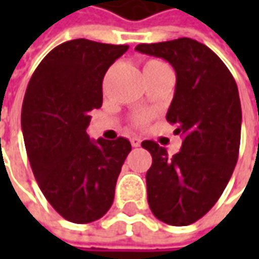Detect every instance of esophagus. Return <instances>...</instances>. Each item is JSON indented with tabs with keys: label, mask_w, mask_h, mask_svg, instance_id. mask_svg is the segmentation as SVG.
<instances>
[{
	"label": "esophagus",
	"mask_w": 259,
	"mask_h": 259,
	"mask_svg": "<svg viewBox=\"0 0 259 259\" xmlns=\"http://www.w3.org/2000/svg\"><path fill=\"white\" fill-rule=\"evenodd\" d=\"M131 144H133V147H140V145H141V138L133 137V138H131Z\"/></svg>",
	"instance_id": "obj_1"
}]
</instances>
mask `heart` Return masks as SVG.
Segmentation results:
<instances>
[{
	"mask_svg": "<svg viewBox=\"0 0 259 259\" xmlns=\"http://www.w3.org/2000/svg\"><path fill=\"white\" fill-rule=\"evenodd\" d=\"M163 66H167V65L163 63L161 60H155V59H153V60H148V62L145 63L144 70L157 69V67H163ZM148 121H150V115L148 114H140V115H137V116L134 118V124L137 125V126H144Z\"/></svg>",
	"mask_w": 259,
	"mask_h": 259,
	"instance_id": "1",
	"label": "heart"
}]
</instances>
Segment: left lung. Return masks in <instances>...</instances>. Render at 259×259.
<instances>
[{
	"label": "left lung",
	"instance_id": "left-lung-1",
	"mask_svg": "<svg viewBox=\"0 0 259 259\" xmlns=\"http://www.w3.org/2000/svg\"><path fill=\"white\" fill-rule=\"evenodd\" d=\"M137 52L163 57L176 70L167 121L183 138L173 157L145 140L153 157L147 196L155 218L173 226L194 224L218 202L234 173L241 144V101L234 76L207 46L193 38L138 45Z\"/></svg>",
	"mask_w": 259,
	"mask_h": 259
}]
</instances>
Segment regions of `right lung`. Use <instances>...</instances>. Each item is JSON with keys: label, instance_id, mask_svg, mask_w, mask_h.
I'll return each mask as SVG.
<instances>
[{"label": "right lung", "instance_id": "add662e5", "mask_svg": "<svg viewBox=\"0 0 259 259\" xmlns=\"http://www.w3.org/2000/svg\"><path fill=\"white\" fill-rule=\"evenodd\" d=\"M126 45L76 38L55 47L25 91L21 128L40 190L66 221L89 224L112 206L131 143L91 140L89 112L102 106V80Z\"/></svg>", "mask_w": 259, "mask_h": 259}]
</instances>
